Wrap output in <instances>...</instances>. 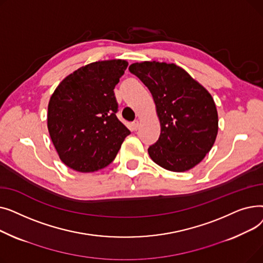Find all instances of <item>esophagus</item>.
<instances>
[{"instance_id":"1","label":"esophagus","mask_w":263,"mask_h":263,"mask_svg":"<svg viewBox=\"0 0 263 263\" xmlns=\"http://www.w3.org/2000/svg\"><path fill=\"white\" fill-rule=\"evenodd\" d=\"M139 128H140V121L139 120H135L134 122H132V129L134 131H137V130H139Z\"/></svg>"}]
</instances>
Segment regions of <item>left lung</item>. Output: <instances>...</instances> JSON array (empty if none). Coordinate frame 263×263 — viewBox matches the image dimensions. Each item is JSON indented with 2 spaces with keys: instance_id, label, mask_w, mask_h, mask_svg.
Here are the masks:
<instances>
[{
  "instance_id": "obj_1",
  "label": "left lung",
  "mask_w": 263,
  "mask_h": 263,
  "mask_svg": "<svg viewBox=\"0 0 263 263\" xmlns=\"http://www.w3.org/2000/svg\"><path fill=\"white\" fill-rule=\"evenodd\" d=\"M153 95L161 124L160 137L148 154L161 167L190 171L211 150L218 131V116L210 92L175 64L141 62L130 65Z\"/></svg>"
}]
</instances>
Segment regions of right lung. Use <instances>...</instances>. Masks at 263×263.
I'll return each instance as SVG.
<instances>
[{"instance_id": "obj_1", "label": "right lung", "mask_w": 263, "mask_h": 263, "mask_svg": "<svg viewBox=\"0 0 263 263\" xmlns=\"http://www.w3.org/2000/svg\"><path fill=\"white\" fill-rule=\"evenodd\" d=\"M127 67L124 60L90 63L67 76L52 93L48 130L68 167L80 173L104 168L130 134L116 117L114 95Z\"/></svg>"}]
</instances>
